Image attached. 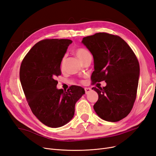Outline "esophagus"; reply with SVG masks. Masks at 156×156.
<instances>
[{
	"instance_id": "1",
	"label": "esophagus",
	"mask_w": 156,
	"mask_h": 156,
	"mask_svg": "<svg viewBox=\"0 0 156 156\" xmlns=\"http://www.w3.org/2000/svg\"><path fill=\"white\" fill-rule=\"evenodd\" d=\"M84 90H85V93H86V94H88L91 90V88H84Z\"/></svg>"
}]
</instances>
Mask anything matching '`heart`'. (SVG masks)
Instances as JSON below:
<instances>
[{
	"label": "heart",
	"mask_w": 156,
	"mask_h": 156,
	"mask_svg": "<svg viewBox=\"0 0 156 156\" xmlns=\"http://www.w3.org/2000/svg\"><path fill=\"white\" fill-rule=\"evenodd\" d=\"M75 53H76V55L79 58V59L82 62H83L85 60H87V58L92 57V55H91L90 53L87 49H85V48H78L77 50H76ZM64 62H65V57H64L62 60V62L61 64V69L64 68Z\"/></svg>",
	"instance_id": "b5f03b06"
}]
</instances>
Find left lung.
Returning a JSON list of instances; mask_svg holds the SVG:
<instances>
[{
  "mask_svg": "<svg viewBox=\"0 0 156 156\" xmlns=\"http://www.w3.org/2000/svg\"><path fill=\"white\" fill-rule=\"evenodd\" d=\"M81 42L94 57L92 81L106 83L103 88H92L99 95L94 109L102 119L119 121L130 112L136 98L140 72L137 57L117 35L98 33L84 37Z\"/></svg>",
  "mask_w": 156,
  "mask_h": 156,
  "instance_id": "left-lung-1",
  "label": "left lung"
}]
</instances>
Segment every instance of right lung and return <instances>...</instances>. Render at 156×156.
Wrapping results in <instances>:
<instances>
[{
    "label": "right lung",
    "instance_id": "obj_1",
    "mask_svg": "<svg viewBox=\"0 0 156 156\" xmlns=\"http://www.w3.org/2000/svg\"><path fill=\"white\" fill-rule=\"evenodd\" d=\"M69 39H46L37 42L24 58L20 80L33 114L42 124L61 127L73 117L75 105L85 94L83 88L72 86L67 91L58 89L56 77L61 76V64Z\"/></svg>",
    "mask_w": 156,
    "mask_h": 156
}]
</instances>
